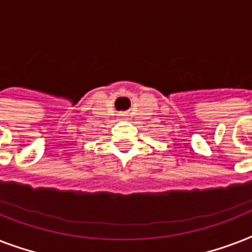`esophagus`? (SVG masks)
Returning a JSON list of instances; mask_svg holds the SVG:
<instances>
[{
	"instance_id": "1",
	"label": "esophagus",
	"mask_w": 252,
	"mask_h": 252,
	"mask_svg": "<svg viewBox=\"0 0 252 252\" xmlns=\"http://www.w3.org/2000/svg\"><path fill=\"white\" fill-rule=\"evenodd\" d=\"M123 116H126V115H123Z\"/></svg>"
}]
</instances>
